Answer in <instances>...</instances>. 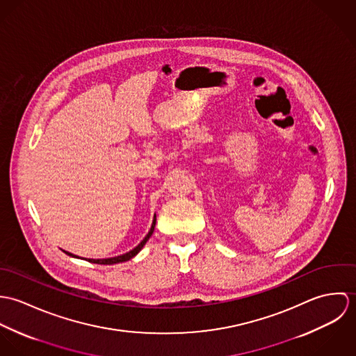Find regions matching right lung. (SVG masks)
<instances>
[{
  "label": "right lung",
  "instance_id": "add662e5",
  "mask_svg": "<svg viewBox=\"0 0 356 356\" xmlns=\"http://www.w3.org/2000/svg\"><path fill=\"white\" fill-rule=\"evenodd\" d=\"M154 225H156V213H154V216H153L152 226H151V229H149L148 234L144 237V240H143V241H141V243H140V244H138L136 248H133L131 251H129V252H126V254H119V256H113V257H106V259H86V257H79V256L71 254V252H67V251H64V252L68 254V256H72V257H78V259H85V260H88V261L96 263V264H115V263L127 261V260L133 259L136 254H138V252H140V251L144 248V245L147 244V241L151 238V236L153 234V230H154Z\"/></svg>",
  "mask_w": 356,
  "mask_h": 356
}]
</instances>
